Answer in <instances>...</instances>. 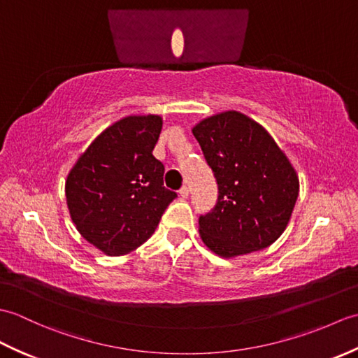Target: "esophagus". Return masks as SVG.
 <instances>
[{"label":"esophagus","mask_w":358,"mask_h":358,"mask_svg":"<svg viewBox=\"0 0 358 358\" xmlns=\"http://www.w3.org/2000/svg\"><path fill=\"white\" fill-rule=\"evenodd\" d=\"M180 196H181V199H183V200H186L187 199V196H189V187H186V186H183V187H181L180 189Z\"/></svg>","instance_id":"34e87169"}]
</instances>
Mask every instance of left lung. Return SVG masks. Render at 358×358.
I'll return each mask as SVG.
<instances>
[{
	"mask_svg": "<svg viewBox=\"0 0 358 358\" xmlns=\"http://www.w3.org/2000/svg\"><path fill=\"white\" fill-rule=\"evenodd\" d=\"M192 134L218 185L215 208L200 217L201 241L223 258L271 246L287 227L300 191L285 152L238 110L203 118Z\"/></svg>",
	"mask_w": 358,
	"mask_h": 358,
	"instance_id": "left-lung-1",
	"label": "left lung"
}]
</instances>
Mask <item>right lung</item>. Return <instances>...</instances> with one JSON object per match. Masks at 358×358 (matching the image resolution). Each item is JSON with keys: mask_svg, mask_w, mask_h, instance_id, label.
I'll return each instance as SVG.
<instances>
[{"mask_svg": "<svg viewBox=\"0 0 358 358\" xmlns=\"http://www.w3.org/2000/svg\"><path fill=\"white\" fill-rule=\"evenodd\" d=\"M162 115H127L112 123L83 152L66 178L72 223L110 257L132 252L155 232L177 196L163 186L164 166L152 155Z\"/></svg>", "mask_w": 358, "mask_h": 358, "instance_id": "add662e5", "label": "right lung"}]
</instances>
